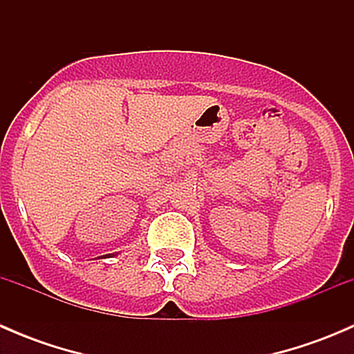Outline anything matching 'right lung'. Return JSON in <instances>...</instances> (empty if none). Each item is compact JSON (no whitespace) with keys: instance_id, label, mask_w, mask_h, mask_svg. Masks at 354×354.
Wrapping results in <instances>:
<instances>
[{"instance_id":"obj_1","label":"right lung","mask_w":354,"mask_h":354,"mask_svg":"<svg viewBox=\"0 0 354 354\" xmlns=\"http://www.w3.org/2000/svg\"><path fill=\"white\" fill-rule=\"evenodd\" d=\"M102 257H104V259H106V257H114V253H113V255L109 253V255H102ZM102 257H101V259H102Z\"/></svg>"}]
</instances>
